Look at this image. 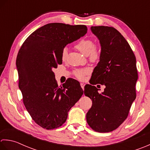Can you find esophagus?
Masks as SVG:
<instances>
[{"mask_svg": "<svg viewBox=\"0 0 150 150\" xmlns=\"http://www.w3.org/2000/svg\"><path fill=\"white\" fill-rule=\"evenodd\" d=\"M80 85H81V88H82V89H83V90H84L85 83H80Z\"/></svg>", "mask_w": 150, "mask_h": 150, "instance_id": "esophagus-1", "label": "esophagus"}]
</instances>
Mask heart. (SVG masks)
Instances as JSON below:
<instances>
[{
  "mask_svg": "<svg viewBox=\"0 0 150 150\" xmlns=\"http://www.w3.org/2000/svg\"><path fill=\"white\" fill-rule=\"evenodd\" d=\"M75 48L81 53L89 56L90 59L93 62L96 61L100 57V52L94 46V42L90 39H82L78 41L74 45ZM67 56V48H64L62 52V59L64 60ZM88 70L78 69L74 71V75L76 78L83 79L84 76L87 74Z\"/></svg>",
  "mask_w": 150,
  "mask_h": 150,
  "instance_id": "obj_1",
  "label": "heart"
}]
</instances>
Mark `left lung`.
<instances>
[{
	"instance_id": "1",
	"label": "left lung",
	"mask_w": 150,
	"mask_h": 150,
	"mask_svg": "<svg viewBox=\"0 0 150 150\" xmlns=\"http://www.w3.org/2000/svg\"><path fill=\"white\" fill-rule=\"evenodd\" d=\"M91 30L99 39L101 53L91 85L85 86V95L93 102L86 118L93 130L107 133L123 123L136 98V57L126 39L113 27L91 26ZM98 83L106 86L102 93L92 85Z\"/></svg>"
}]
</instances>
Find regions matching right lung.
<instances>
[{
    "label": "right lung",
    "mask_w": 150,
    "mask_h": 150,
    "mask_svg": "<svg viewBox=\"0 0 150 150\" xmlns=\"http://www.w3.org/2000/svg\"><path fill=\"white\" fill-rule=\"evenodd\" d=\"M85 25L49 23L30 34L18 52L16 65L24 105L36 124L46 129L62 126L83 94L81 86L58 87L52 69L62 63L65 46L86 34Z\"/></svg>",
    "instance_id": "1"
}]
</instances>
